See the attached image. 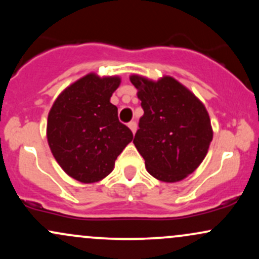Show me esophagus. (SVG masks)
Listing matches in <instances>:
<instances>
[{
    "label": "esophagus",
    "instance_id": "esophagus-1",
    "mask_svg": "<svg viewBox=\"0 0 259 259\" xmlns=\"http://www.w3.org/2000/svg\"><path fill=\"white\" fill-rule=\"evenodd\" d=\"M127 126L130 127V130H132L133 134L136 133V129H138V124H136V121H130V123L127 124Z\"/></svg>",
    "mask_w": 259,
    "mask_h": 259
}]
</instances>
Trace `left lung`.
Masks as SVG:
<instances>
[{
  "mask_svg": "<svg viewBox=\"0 0 259 259\" xmlns=\"http://www.w3.org/2000/svg\"><path fill=\"white\" fill-rule=\"evenodd\" d=\"M144 115L134 145L147 171L165 183L183 180L201 164L213 139L206 107L179 81L130 76Z\"/></svg>",
  "mask_w": 259,
  "mask_h": 259,
  "instance_id": "obj_1",
  "label": "left lung"
}]
</instances>
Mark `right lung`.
I'll use <instances>...</instances> for the list:
<instances>
[{"mask_svg":"<svg viewBox=\"0 0 259 259\" xmlns=\"http://www.w3.org/2000/svg\"><path fill=\"white\" fill-rule=\"evenodd\" d=\"M118 76L88 74L68 86L53 103L47 119V140L62 169L81 183L107 177L133 133L118 119L109 102L118 89Z\"/></svg>","mask_w":259,"mask_h":259,"instance_id":"obj_1","label":"right lung"}]
</instances>
